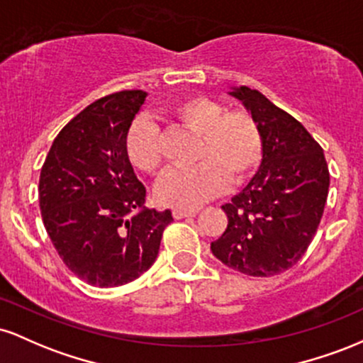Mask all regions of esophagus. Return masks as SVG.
<instances>
[{
  "label": "esophagus",
  "mask_w": 363,
  "mask_h": 363,
  "mask_svg": "<svg viewBox=\"0 0 363 363\" xmlns=\"http://www.w3.org/2000/svg\"><path fill=\"white\" fill-rule=\"evenodd\" d=\"M194 215H196L194 210H181V208H176V210H172V216L176 220L187 218V216H194Z\"/></svg>",
  "instance_id": "1"
}]
</instances>
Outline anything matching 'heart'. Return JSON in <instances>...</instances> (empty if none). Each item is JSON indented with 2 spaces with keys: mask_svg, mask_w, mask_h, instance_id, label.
<instances>
[{
  "mask_svg": "<svg viewBox=\"0 0 363 363\" xmlns=\"http://www.w3.org/2000/svg\"><path fill=\"white\" fill-rule=\"evenodd\" d=\"M167 114L179 126L198 136L191 169H170L158 181L162 205L196 208L222 193L225 184L239 186L252 176L262 157V136L256 119L244 109H225L205 95L174 102ZM124 147L129 162L147 174L162 164L160 133L148 118L129 124Z\"/></svg>",
  "mask_w": 363,
  "mask_h": 363,
  "instance_id": "heart-1",
  "label": "heart"
}]
</instances>
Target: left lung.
Masks as SVG:
<instances>
[{"mask_svg":"<svg viewBox=\"0 0 363 363\" xmlns=\"http://www.w3.org/2000/svg\"><path fill=\"white\" fill-rule=\"evenodd\" d=\"M256 119L262 136L261 167L225 203L228 223L211 252L249 277H273L291 268L318 232L328 199L329 170L320 145L289 112L261 91H230Z\"/></svg>","mask_w":363,"mask_h":363,"instance_id":"1","label":"left lung"}]
</instances>
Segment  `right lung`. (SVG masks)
<instances>
[{"mask_svg": "<svg viewBox=\"0 0 363 363\" xmlns=\"http://www.w3.org/2000/svg\"><path fill=\"white\" fill-rule=\"evenodd\" d=\"M143 90L106 95L61 129L40 170L39 206L57 254L94 286H119L157 259L169 210L145 206L147 189L124 140L143 106Z\"/></svg>", "mask_w": 363, "mask_h": 363, "instance_id": "1", "label": "right lung"}]
</instances>
